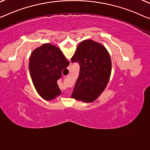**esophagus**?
<instances>
[{
  "instance_id": "esophagus-1",
  "label": "esophagus",
  "mask_w": 150,
  "mask_h": 150,
  "mask_svg": "<svg viewBox=\"0 0 150 150\" xmlns=\"http://www.w3.org/2000/svg\"><path fill=\"white\" fill-rule=\"evenodd\" d=\"M68 70H70V69H71V66H69V67H68Z\"/></svg>"
}]
</instances>
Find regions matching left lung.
Returning a JSON list of instances; mask_svg holds the SVG:
<instances>
[{
    "label": "left lung",
    "instance_id": "1",
    "mask_svg": "<svg viewBox=\"0 0 150 150\" xmlns=\"http://www.w3.org/2000/svg\"><path fill=\"white\" fill-rule=\"evenodd\" d=\"M78 62L80 73L72 96L86 103L95 100L105 89L111 73V59L100 43L88 40L82 41L71 58Z\"/></svg>",
    "mask_w": 150,
    "mask_h": 150
}]
</instances>
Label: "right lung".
Instances as JSON below:
<instances>
[{"instance_id": "obj_1", "label": "right lung", "mask_w": 150, "mask_h": 150, "mask_svg": "<svg viewBox=\"0 0 150 150\" xmlns=\"http://www.w3.org/2000/svg\"><path fill=\"white\" fill-rule=\"evenodd\" d=\"M70 64L58 47L45 43L32 52L29 68L32 81L43 99L50 100L61 94L57 81Z\"/></svg>"}]
</instances>
